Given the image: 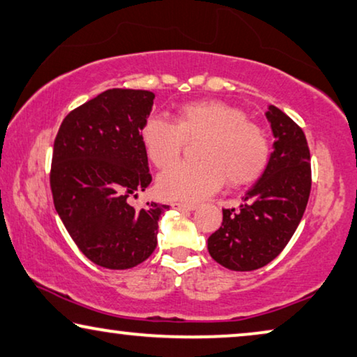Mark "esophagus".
<instances>
[{
    "mask_svg": "<svg viewBox=\"0 0 357 357\" xmlns=\"http://www.w3.org/2000/svg\"><path fill=\"white\" fill-rule=\"evenodd\" d=\"M172 206L174 210H179V211H192L197 208L195 204H185V202H174V204H172Z\"/></svg>",
    "mask_w": 357,
    "mask_h": 357,
    "instance_id": "obj_1",
    "label": "esophagus"
}]
</instances>
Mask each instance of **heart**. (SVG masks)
<instances>
[{
    "instance_id": "obj_1",
    "label": "heart",
    "mask_w": 357,
    "mask_h": 357,
    "mask_svg": "<svg viewBox=\"0 0 357 357\" xmlns=\"http://www.w3.org/2000/svg\"><path fill=\"white\" fill-rule=\"evenodd\" d=\"M204 137L197 147L199 162H183L163 172L158 192L169 200L199 202L227 183L243 185L257 181L268 167L271 141L247 114L216 99L188 102L176 110L174 121L147 116L139 130L142 147L158 168L178 160L185 139Z\"/></svg>"
}]
</instances>
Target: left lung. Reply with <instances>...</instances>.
<instances>
[{"label": "left lung", "mask_w": 357, "mask_h": 357, "mask_svg": "<svg viewBox=\"0 0 357 357\" xmlns=\"http://www.w3.org/2000/svg\"><path fill=\"white\" fill-rule=\"evenodd\" d=\"M266 119L275 137L268 167L242 199L241 210H222L221 227L208 237L211 258L231 271H255L273 261L295 234L310 199L305 132L274 105Z\"/></svg>", "instance_id": "obj_1"}]
</instances>
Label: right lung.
<instances>
[{"instance_id": "add662e5", "label": "right lung", "mask_w": 357, "mask_h": 357, "mask_svg": "<svg viewBox=\"0 0 357 357\" xmlns=\"http://www.w3.org/2000/svg\"><path fill=\"white\" fill-rule=\"evenodd\" d=\"M153 99L144 89H107L72 110L56 136V211L84 257L102 268L146 261L157 247L158 220L169 210L155 202L136 210L128 202L152 181L139 130Z\"/></svg>"}]
</instances>
